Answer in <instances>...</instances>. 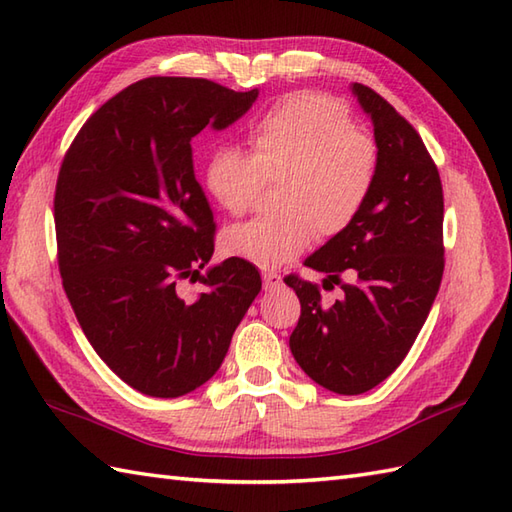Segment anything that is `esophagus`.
Returning <instances> with one entry per match:
<instances>
[{
  "label": "esophagus",
  "mask_w": 512,
  "mask_h": 512,
  "mask_svg": "<svg viewBox=\"0 0 512 512\" xmlns=\"http://www.w3.org/2000/svg\"><path fill=\"white\" fill-rule=\"evenodd\" d=\"M262 279H264V290H277L279 286H284V279H281V275L273 273V270L262 273Z\"/></svg>",
  "instance_id": "1"
}]
</instances>
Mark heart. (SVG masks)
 Wrapping results in <instances>:
<instances>
[{
  "label": "heart",
  "mask_w": 512,
  "mask_h": 512,
  "mask_svg": "<svg viewBox=\"0 0 512 512\" xmlns=\"http://www.w3.org/2000/svg\"><path fill=\"white\" fill-rule=\"evenodd\" d=\"M250 154L217 147L204 169L211 198L242 215L259 184L279 180L277 217L237 224L222 235V250L259 268H279L303 253L314 228L343 233L361 213L378 178V147L356 132L339 103L321 94H292L248 129Z\"/></svg>",
  "instance_id": "1"
}]
</instances>
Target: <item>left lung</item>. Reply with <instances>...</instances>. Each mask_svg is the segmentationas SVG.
I'll return each instance as SVG.
<instances>
[{
    "instance_id": "1",
    "label": "left lung",
    "mask_w": 512,
    "mask_h": 512,
    "mask_svg": "<svg viewBox=\"0 0 512 512\" xmlns=\"http://www.w3.org/2000/svg\"><path fill=\"white\" fill-rule=\"evenodd\" d=\"M350 90L374 127L378 178L354 222L306 259L340 284L343 299L321 306L314 284L288 277L301 317L290 352L314 383L334 394L374 389L402 363L436 301L444 270L440 173L405 118L367 85Z\"/></svg>"
}]
</instances>
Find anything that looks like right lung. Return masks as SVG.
<instances>
[{"label":"right lung","instance_id":"right-lung-1","mask_svg":"<svg viewBox=\"0 0 512 512\" xmlns=\"http://www.w3.org/2000/svg\"><path fill=\"white\" fill-rule=\"evenodd\" d=\"M257 96L149 76L99 107L65 154L54 195L65 295L94 352L145 396L204 385L262 290L253 264H209L213 209L191 158L204 127L222 132ZM187 276L205 286L193 300L175 288Z\"/></svg>","mask_w":512,"mask_h":512}]
</instances>
